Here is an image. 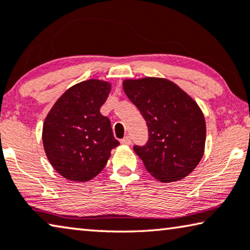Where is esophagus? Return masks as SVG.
<instances>
[{
	"instance_id": "obj_1",
	"label": "esophagus",
	"mask_w": 250,
	"mask_h": 250,
	"mask_svg": "<svg viewBox=\"0 0 250 250\" xmlns=\"http://www.w3.org/2000/svg\"><path fill=\"white\" fill-rule=\"evenodd\" d=\"M121 143H122V144H124V146H131V143H132L131 137H129V136H125L124 139H122Z\"/></svg>"
}]
</instances>
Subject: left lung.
<instances>
[{
    "instance_id": "1",
    "label": "left lung",
    "mask_w": 250,
    "mask_h": 250,
    "mask_svg": "<svg viewBox=\"0 0 250 250\" xmlns=\"http://www.w3.org/2000/svg\"><path fill=\"white\" fill-rule=\"evenodd\" d=\"M123 89L149 129L146 146H134L147 171L162 183L185 178L204 154L206 125L196 101L162 78L128 79Z\"/></svg>"
}]
</instances>
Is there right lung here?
Segmentation results:
<instances>
[{"label":"right lung","instance_id":"obj_1","mask_svg":"<svg viewBox=\"0 0 250 250\" xmlns=\"http://www.w3.org/2000/svg\"><path fill=\"white\" fill-rule=\"evenodd\" d=\"M109 82L91 79L67 89L42 126V144L53 168L71 182H88L104 168L118 146L109 118L100 107L109 96Z\"/></svg>","mask_w":250,"mask_h":250}]
</instances>
